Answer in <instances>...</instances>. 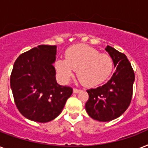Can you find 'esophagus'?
Here are the masks:
<instances>
[{
	"label": "esophagus",
	"instance_id": "34e87169",
	"mask_svg": "<svg viewBox=\"0 0 148 148\" xmlns=\"http://www.w3.org/2000/svg\"><path fill=\"white\" fill-rule=\"evenodd\" d=\"M73 91H74V94H77V93H79L81 91V90H80V89H77V88H74V89H73Z\"/></svg>",
	"mask_w": 148,
	"mask_h": 148
}]
</instances>
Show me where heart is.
Listing matches in <instances>:
<instances>
[{
  "label": "heart",
  "mask_w": 148,
  "mask_h": 148,
  "mask_svg": "<svg viewBox=\"0 0 148 148\" xmlns=\"http://www.w3.org/2000/svg\"><path fill=\"white\" fill-rule=\"evenodd\" d=\"M58 75L64 82L70 81L77 71L79 81L88 87L98 85L105 81L113 70V60L107 53L86 45L70 47L65 60L59 59L55 64Z\"/></svg>",
  "instance_id": "obj_1"
}]
</instances>
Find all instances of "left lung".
Returning a JSON list of instances; mask_svg holds the SVG:
<instances>
[{
    "label": "left lung",
    "instance_id": "left-lung-1",
    "mask_svg": "<svg viewBox=\"0 0 148 148\" xmlns=\"http://www.w3.org/2000/svg\"><path fill=\"white\" fill-rule=\"evenodd\" d=\"M105 51L112 58L116 71L105 84L87 90L89 98L85 104L88 115L101 122L116 119L127 109L132 98L135 77L125 54L108 45Z\"/></svg>",
    "mask_w": 148,
    "mask_h": 148
}]
</instances>
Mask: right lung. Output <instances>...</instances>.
<instances>
[{"instance_id":"1","label":"right lung","mask_w":148,"mask_h":148,"mask_svg":"<svg viewBox=\"0 0 148 148\" xmlns=\"http://www.w3.org/2000/svg\"><path fill=\"white\" fill-rule=\"evenodd\" d=\"M57 46L39 45L15 60L10 88L17 109L33 121L46 123L62 111L73 89L56 81Z\"/></svg>"}]
</instances>
